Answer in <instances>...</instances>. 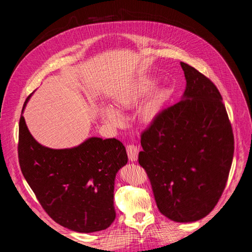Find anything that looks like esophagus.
<instances>
[{"instance_id": "esophagus-1", "label": "esophagus", "mask_w": 252, "mask_h": 252, "mask_svg": "<svg viewBox=\"0 0 252 252\" xmlns=\"http://www.w3.org/2000/svg\"><path fill=\"white\" fill-rule=\"evenodd\" d=\"M126 150H127V155H128V158L130 161L132 162H135L136 159H138V156H139V149L138 147L135 146V145H128V146L126 147Z\"/></svg>"}]
</instances>
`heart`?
<instances>
[{
	"mask_svg": "<svg viewBox=\"0 0 252 252\" xmlns=\"http://www.w3.org/2000/svg\"><path fill=\"white\" fill-rule=\"evenodd\" d=\"M154 85L151 78H138L125 83L112 96V102L118 109L124 110L131 108L145 96L144 100L138 105L135 111L136 119L142 124H149L154 121L161 111L166 100L167 90L162 85ZM101 116L107 123L118 126L123 121V117L119 110L111 106H103L100 110Z\"/></svg>",
	"mask_w": 252,
	"mask_h": 252,
	"instance_id": "heart-1",
	"label": "heart"
}]
</instances>
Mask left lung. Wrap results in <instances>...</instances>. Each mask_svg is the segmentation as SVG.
<instances>
[{
	"label": "left lung",
	"mask_w": 252,
	"mask_h": 252,
	"mask_svg": "<svg viewBox=\"0 0 252 252\" xmlns=\"http://www.w3.org/2000/svg\"><path fill=\"white\" fill-rule=\"evenodd\" d=\"M181 66L184 94L142 133L139 163L159 212L188 223L203 219L218 204L232 164L234 139L215 84L188 64Z\"/></svg>",
	"instance_id": "left-lung-1"
}]
</instances>
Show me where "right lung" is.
Wrapping results in <instances>:
<instances>
[{
	"mask_svg": "<svg viewBox=\"0 0 252 252\" xmlns=\"http://www.w3.org/2000/svg\"><path fill=\"white\" fill-rule=\"evenodd\" d=\"M18 152L23 175L55 222L82 233L112 224L114 179L128 161L119 140L93 136L72 148H48L34 140L21 114Z\"/></svg>",
	"mask_w": 252,
	"mask_h": 252,
	"instance_id": "1",
	"label": "right lung"
}]
</instances>
